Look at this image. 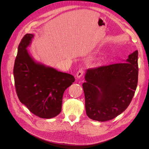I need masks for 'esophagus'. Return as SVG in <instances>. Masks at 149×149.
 <instances>
[{
	"instance_id": "34e87169",
	"label": "esophagus",
	"mask_w": 149,
	"mask_h": 149,
	"mask_svg": "<svg viewBox=\"0 0 149 149\" xmlns=\"http://www.w3.org/2000/svg\"><path fill=\"white\" fill-rule=\"evenodd\" d=\"M84 74V70L81 69H79V71L77 72V74H76V77L77 79H80V78L82 77V75H83Z\"/></svg>"
}]
</instances>
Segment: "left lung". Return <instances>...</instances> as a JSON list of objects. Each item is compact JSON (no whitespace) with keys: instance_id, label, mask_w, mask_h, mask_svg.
Masks as SVG:
<instances>
[{"instance_id":"left-lung-1","label":"left lung","mask_w":149,"mask_h":149,"mask_svg":"<svg viewBox=\"0 0 149 149\" xmlns=\"http://www.w3.org/2000/svg\"><path fill=\"white\" fill-rule=\"evenodd\" d=\"M138 56L136 50L125 63L86 70L83 88L86 112L89 118L109 121L127 108L138 84Z\"/></svg>"}]
</instances>
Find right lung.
Segmentation results:
<instances>
[{
    "label": "right lung",
    "instance_id": "1",
    "mask_svg": "<svg viewBox=\"0 0 149 149\" xmlns=\"http://www.w3.org/2000/svg\"><path fill=\"white\" fill-rule=\"evenodd\" d=\"M33 37L26 34L19 45L13 70L15 91L31 112L42 118H52L60 113L64 92L75 79L35 61L26 49Z\"/></svg>",
    "mask_w": 149,
    "mask_h": 149
}]
</instances>
